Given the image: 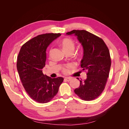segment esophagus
<instances>
[{"mask_svg":"<svg viewBox=\"0 0 129 129\" xmlns=\"http://www.w3.org/2000/svg\"><path fill=\"white\" fill-rule=\"evenodd\" d=\"M72 79V78H71V77H65V80H66V81H67V82H69V81L71 80Z\"/></svg>","mask_w":129,"mask_h":129,"instance_id":"obj_1","label":"esophagus"}]
</instances>
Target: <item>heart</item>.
<instances>
[{
    "mask_svg": "<svg viewBox=\"0 0 129 129\" xmlns=\"http://www.w3.org/2000/svg\"><path fill=\"white\" fill-rule=\"evenodd\" d=\"M59 44L65 52L69 51H72L74 52V50H75V43L74 42V41L70 39L65 38L59 42ZM70 66L69 65L67 66L66 68H64L63 71L65 73L68 72L67 68H69Z\"/></svg>",
    "mask_w": 129,
    "mask_h": 129,
    "instance_id": "heart-1",
    "label": "heart"
}]
</instances>
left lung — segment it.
<instances>
[{"label": "left lung", "instance_id": "left-lung-1", "mask_svg": "<svg viewBox=\"0 0 129 129\" xmlns=\"http://www.w3.org/2000/svg\"><path fill=\"white\" fill-rule=\"evenodd\" d=\"M74 35L82 44L84 55L80 66L88 71L87 78L79 80V87L74 92L85 101L93 100L105 89L109 77L111 58L109 49L103 40L86 30H74L66 35Z\"/></svg>", "mask_w": 129, "mask_h": 129}]
</instances>
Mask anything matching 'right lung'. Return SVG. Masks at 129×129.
I'll use <instances>...</instances> for the list:
<instances>
[{"mask_svg":"<svg viewBox=\"0 0 129 129\" xmlns=\"http://www.w3.org/2000/svg\"><path fill=\"white\" fill-rule=\"evenodd\" d=\"M61 35H39L24 43L17 57V67L22 85L30 97L38 103H47L57 94L64 78L44 75L47 47Z\"/></svg>","mask_w":129,"mask_h":129,"instance_id":"right-lung-1","label":"right lung"}]
</instances>
